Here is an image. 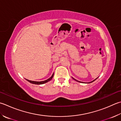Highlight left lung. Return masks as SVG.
<instances>
[{
	"instance_id": "left-lung-1",
	"label": "left lung",
	"mask_w": 121,
	"mask_h": 121,
	"mask_svg": "<svg viewBox=\"0 0 121 121\" xmlns=\"http://www.w3.org/2000/svg\"><path fill=\"white\" fill-rule=\"evenodd\" d=\"M73 79H74V80H75V81H78V82H80V81H78V80H75V79H74V78H73ZM96 79H97V78H96ZM96 79H95V80H93V81H92V82H93V81H95V80H96ZM90 83H91V82H90Z\"/></svg>"
}]
</instances>
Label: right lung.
<instances>
[{"label":"right lung","mask_w":121,"mask_h":121,"mask_svg":"<svg viewBox=\"0 0 121 121\" xmlns=\"http://www.w3.org/2000/svg\"><path fill=\"white\" fill-rule=\"evenodd\" d=\"M53 74H54V73H53V74L52 75V76H51L50 78H49L48 79L45 80V81H43L38 82V81H31V80H27V79H26V80H27L28 82H30L31 83L35 84H42L46 83L49 82V81H50V80L52 79V78L53 77Z\"/></svg>","instance_id":"right-lung-1"}]
</instances>
